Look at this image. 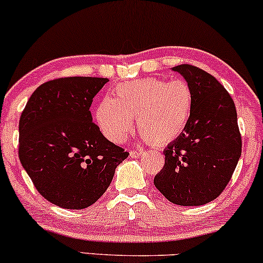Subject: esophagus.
Segmentation results:
<instances>
[{"label": "esophagus", "mask_w": 263, "mask_h": 263, "mask_svg": "<svg viewBox=\"0 0 263 263\" xmlns=\"http://www.w3.org/2000/svg\"><path fill=\"white\" fill-rule=\"evenodd\" d=\"M143 151H131V152H129V156L131 157H141V156H143Z\"/></svg>", "instance_id": "1"}]
</instances>
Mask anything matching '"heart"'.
Instances as JSON below:
<instances>
[{"instance_id": "1", "label": "heart", "mask_w": 263, "mask_h": 263, "mask_svg": "<svg viewBox=\"0 0 263 263\" xmlns=\"http://www.w3.org/2000/svg\"><path fill=\"white\" fill-rule=\"evenodd\" d=\"M192 111V91L182 80L167 83L143 78L119 84L112 98H105L95 108V120L105 137L122 143L136 125L151 144H164L178 137Z\"/></svg>"}]
</instances>
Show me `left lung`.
<instances>
[{
  "label": "left lung",
  "instance_id": "left-lung-1",
  "mask_svg": "<svg viewBox=\"0 0 263 263\" xmlns=\"http://www.w3.org/2000/svg\"><path fill=\"white\" fill-rule=\"evenodd\" d=\"M192 91L183 132L163 151L165 162L156 188L173 204L198 206L224 192L242 149L234 100L213 75L195 65L173 68Z\"/></svg>",
  "mask_w": 263,
  "mask_h": 263
}]
</instances>
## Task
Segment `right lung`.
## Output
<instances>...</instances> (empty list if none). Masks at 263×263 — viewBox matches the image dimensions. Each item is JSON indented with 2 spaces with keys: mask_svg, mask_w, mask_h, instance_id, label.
I'll return each mask as SVG.
<instances>
[{
  "mask_svg": "<svg viewBox=\"0 0 263 263\" xmlns=\"http://www.w3.org/2000/svg\"><path fill=\"white\" fill-rule=\"evenodd\" d=\"M107 81L92 77L47 81L20 117V161L39 194L64 209L95 203L129 155L92 122V100Z\"/></svg>",
  "mask_w": 263,
  "mask_h": 263,
  "instance_id": "1",
  "label": "right lung"
}]
</instances>
